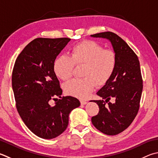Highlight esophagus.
I'll return each instance as SVG.
<instances>
[{"mask_svg":"<svg viewBox=\"0 0 158 158\" xmlns=\"http://www.w3.org/2000/svg\"><path fill=\"white\" fill-rule=\"evenodd\" d=\"M80 102H81V105H85L87 104V102L85 101V100H80Z\"/></svg>","mask_w":158,"mask_h":158,"instance_id":"34e87169","label":"esophagus"}]
</instances>
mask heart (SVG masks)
Listing matches in <instances>:
<instances>
[{"instance_id":"obj_1","label":"heart","mask_w":158,"mask_h":158,"mask_svg":"<svg viewBox=\"0 0 158 158\" xmlns=\"http://www.w3.org/2000/svg\"><path fill=\"white\" fill-rule=\"evenodd\" d=\"M116 54L113 50L104 49L101 45L85 40L71 48L69 56H60L54 62V71L62 80L69 79L74 66L84 65L83 79H72L64 84L65 93L69 95L86 98L96 86L105 85L115 69Z\"/></svg>"}]
</instances>
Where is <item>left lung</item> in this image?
<instances>
[{
	"mask_svg": "<svg viewBox=\"0 0 158 158\" xmlns=\"http://www.w3.org/2000/svg\"><path fill=\"white\" fill-rule=\"evenodd\" d=\"M91 36L108 39L117 57L113 75L97 93L102 99L93 100L99 111L91 121L102 133L115 135L127 129L138 113L143 89L139 61L133 50L116 34L105 31Z\"/></svg>",
	"mask_w": 158,
	"mask_h": 158,
	"instance_id": "8db88e82",
	"label": "left lung"
}]
</instances>
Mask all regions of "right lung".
<instances>
[{"mask_svg":"<svg viewBox=\"0 0 158 158\" xmlns=\"http://www.w3.org/2000/svg\"><path fill=\"white\" fill-rule=\"evenodd\" d=\"M70 41L34 39L14 64L11 83L16 109L27 127L41 138L61 135L68 127L70 113L80 106L75 97L61 96L62 90L53 68L56 56ZM52 99L57 101L54 106L50 104Z\"/></svg>","mask_w":158,"mask_h":158,"instance_id":"add662e5","label":"right lung"}]
</instances>
